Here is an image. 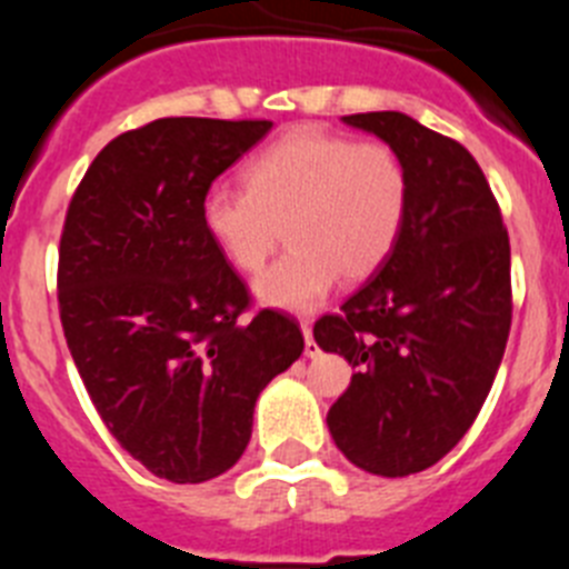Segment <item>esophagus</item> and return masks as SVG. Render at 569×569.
<instances>
[{"instance_id": "34e87169", "label": "esophagus", "mask_w": 569, "mask_h": 569, "mask_svg": "<svg viewBox=\"0 0 569 569\" xmlns=\"http://www.w3.org/2000/svg\"><path fill=\"white\" fill-rule=\"evenodd\" d=\"M301 333H305V356H308V359L319 356V345L313 341V328H310V321H301Z\"/></svg>"}]
</instances>
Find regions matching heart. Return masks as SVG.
I'll return each mask as SVG.
<instances>
[{
	"label": "heart",
	"mask_w": 569,
	"mask_h": 569,
	"mask_svg": "<svg viewBox=\"0 0 569 569\" xmlns=\"http://www.w3.org/2000/svg\"><path fill=\"white\" fill-rule=\"evenodd\" d=\"M241 176L244 188L219 182L204 193L202 224L241 273L268 261L284 228L290 248L253 288L268 308H319L339 276H373L405 233L410 176L387 142L301 124L264 144Z\"/></svg>",
	"instance_id": "b5f03b06"
}]
</instances>
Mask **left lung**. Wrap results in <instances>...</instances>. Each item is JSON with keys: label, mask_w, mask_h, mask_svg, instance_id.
<instances>
[{"label": "left lung", "mask_w": 569, "mask_h": 569, "mask_svg": "<svg viewBox=\"0 0 569 569\" xmlns=\"http://www.w3.org/2000/svg\"><path fill=\"white\" fill-rule=\"evenodd\" d=\"M385 139L410 176L393 256L313 325L359 370L328 413L336 447L376 476H410L470 430L512 319L510 236L470 150L396 110L345 116Z\"/></svg>", "instance_id": "left-lung-1"}]
</instances>
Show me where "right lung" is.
Wrapping results in <instances>:
<instances>
[{
	"instance_id": "add662e5",
	"label": "right lung",
	"mask_w": 569,
	"mask_h": 569,
	"mask_svg": "<svg viewBox=\"0 0 569 569\" xmlns=\"http://www.w3.org/2000/svg\"><path fill=\"white\" fill-rule=\"evenodd\" d=\"M273 128L170 116L116 136L82 176L59 239V319L113 439L159 479L199 485L239 461L253 407L305 350L288 313H248L202 199Z\"/></svg>"
}]
</instances>
